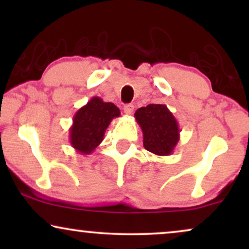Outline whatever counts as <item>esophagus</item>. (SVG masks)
Returning <instances> with one entry per match:
<instances>
[{"mask_svg":"<svg viewBox=\"0 0 249 249\" xmlns=\"http://www.w3.org/2000/svg\"><path fill=\"white\" fill-rule=\"evenodd\" d=\"M134 110H135V107L132 104H127L124 107V114H127V115L132 114Z\"/></svg>","mask_w":249,"mask_h":249,"instance_id":"obj_1","label":"esophagus"}]
</instances>
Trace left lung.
I'll list each match as a JSON object with an SVG mask.
<instances>
[{
	"label": "left lung",
	"mask_w": 249,
	"mask_h": 249,
	"mask_svg": "<svg viewBox=\"0 0 249 249\" xmlns=\"http://www.w3.org/2000/svg\"><path fill=\"white\" fill-rule=\"evenodd\" d=\"M135 118L142 131V144L159 156L172 154L180 139L179 124L164 104H149L138 108Z\"/></svg>",
	"instance_id": "8db88e82"
}]
</instances>
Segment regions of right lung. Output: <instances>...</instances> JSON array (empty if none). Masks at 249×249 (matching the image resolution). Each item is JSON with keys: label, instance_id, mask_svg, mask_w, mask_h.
Instances as JSON below:
<instances>
[{"label": "right lung", "instance_id": "1", "mask_svg": "<svg viewBox=\"0 0 249 249\" xmlns=\"http://www.w3.org/2000/svg\"><path fill=\"white\" fill-rule=\"evenodd\" d=\"M120 117V110L111 102L94 96L76 112L70 127V144L76 152L88 155L103 141L111 121Z\"/></svg>", "mask_w": 249, "mask_h": 249}]
</instances>
